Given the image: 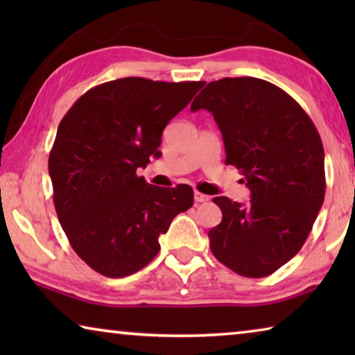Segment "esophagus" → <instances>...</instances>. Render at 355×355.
Returning <instances> with one entry per match:
<instances>
[{
	"mask_svg": "<svg viewBox=\"0 0 355 355\" xmlns=\"http://www.w3.org/2000/svg\"><path fill=\"white\" fill-rule=\"evenodd\" d=\"M209 199L208 196H205V194H202V192H199V191H196L194 192V200L197 202V203H202V202H207Z\"/></svg>",
	"mask_w": 355,
	"mask_h": 355,
	"instance_id": "34e87169",
	"label": "esophagus"
}]
</instances>
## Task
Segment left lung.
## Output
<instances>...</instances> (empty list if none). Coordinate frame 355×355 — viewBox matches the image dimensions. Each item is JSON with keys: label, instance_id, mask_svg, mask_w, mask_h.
<instances>
[{"label": "left lung", "instance_id": "8db88e82", "mask_svg": "<svg viewBox=\"0 0 355 355\" xmlns=\"http://www.w3.org/2000/svg\"><path fill=\"white\" fill-rule=\"evenodd\" d=\"M213 114L225 164L243 173L250 203L214 197L222 220L209 230L213 255L244 277H266L297 254L326 194L320 133L296 100L260 78L208 83L191 103Z\"/></svg>", "mask_w": 355, "mask_h": 355}]
</instances>
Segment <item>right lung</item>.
Segmentation results:
<instances>
[{"instance_id":"obj_1","label":"right lung","mask_w":355,"mask_h":355,"mask_svg":"<svg viewBox=\"0 0 355 355\" xmlns=\"http://www.w3.org/2000/svg\"><path fill=\"white\" fill-rule=\"evenodd\" d=\"M203 84L120 78L81 95L59 123L48 158L53 202L94 271L119 279L147 266L159 235L194 203L191 186L159 188L136 171L161 155L166 125Z\"/></svg>"}]
</instances>
